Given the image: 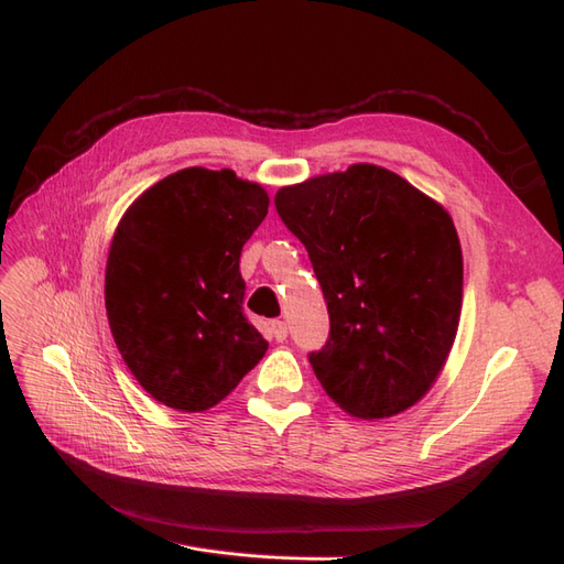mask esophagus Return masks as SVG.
Returning a JSON list of instances; mask_svg holds the SVG:
<instances>
[{
    "mask_svg": "<svg viewBox=\"0 0 564 564\" xmlns=\"http://www.w3.org/2000/svg\"><path fill=\"white\" fill-rule=\"evenodd\" d=\"M269 335L276 343H283L285 337H288V324H285V321H271V324H269Z\"/></svg>",
    "mask_w": 564,
    "mask_h": 564,
    "instance_id": "esophagus-1",
    "label": "esophagus"
}]
</instances>
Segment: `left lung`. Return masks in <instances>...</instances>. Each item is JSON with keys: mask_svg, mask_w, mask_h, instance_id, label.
Returning <instances> with one entry per match:
<instances>
[{"mask_svg": "<svg viewBox=\"0 0 564 564\" xmlns=\"http://www.w3.org/2000/svg\"><path fill=\"white\" fill-rule=\"evenodd\" d=\"M276 210L307 248L330 335L310 354L345 413L392 417L437 382L463 304L454 219L399 174L359 163L279 188Z\"/></svg>", "mask_w": 564, "mask_h": 564, "instance_id": "obj_1", "label": "left lung"}]
</instances>
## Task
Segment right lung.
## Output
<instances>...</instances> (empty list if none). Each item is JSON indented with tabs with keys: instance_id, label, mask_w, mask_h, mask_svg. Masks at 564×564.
Segmentation results:
<instances>
[{
	"instance_id": "1",
	"label": "right lung",
	"mask_w": 564,
	"mask_h": 564,
	"mask_svg": "<svg viewBox=\"0 0 564 564\" xmlns=\"http://www.w3.org/2000/svg\"><path fill=\"white\" fill-rule=\"evenodd\" d=\"M269 210L234 170L186 167L127 207L106 262L112 340L139 384L176 411L231 394L269 343L243 314L240 250Z\"/></svg>"
}]
</instances>
